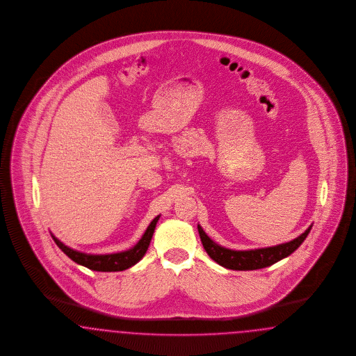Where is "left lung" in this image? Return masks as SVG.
<instances>
[{"instance_id":"8db88e82","label":"left lung","mask_w":356,"mask_h":356,"mask_svg":"<svg viewBox=\"0 0 356 356\" xmlns=\"http://www.w3.org/2000/svg\"><path fill=\"white\" fill-rule=\"evenodd\" d=\"M312 228L313 225H310L297 238L275 245V246L249 249V250H233L214 242L211 237H208L204 229L197 225L200 238L208 256L218 265L232 270H256V269L271 266L273 264L284 259L286 257L290 256L293 252H296L300 246V243L306 240Z\"/></svg>"}]
</instances>
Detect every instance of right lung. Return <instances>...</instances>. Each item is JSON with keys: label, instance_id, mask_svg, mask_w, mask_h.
<instances>
[{"label": "right lung", "instance_id": "obj_1", "mask_svg": "<svg viewBox=\"0 0 356 356\" xmlns=\"http://www.w3.org/2000/svg\"><path fill=\"white\" fill-rule=\"evenodd\" d=\"M159 218H160V216H156L151 221L148 228L145 229L142 238L136 242V245H134L131 249L123 250V252H116V253H108V254H91V253L75 250L70 246L65 245L63 242L59 241L53 233H50V234H51L54 242L57 243L58 248L78 265H82L90 270L123 271L136 265L147 253Z\"/></svg>", "mask_w": 356, "mask_h": 356}]
</instances>
